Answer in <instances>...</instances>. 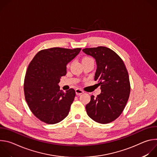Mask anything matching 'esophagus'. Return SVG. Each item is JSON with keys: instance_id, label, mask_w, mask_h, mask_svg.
Returning a JSON list of instances; mask_svg holds the SVG:
<instances>
[{"instance_id": "obj_1", "label": "esophagus", "mask_w": 157, "mask_h": 157, "mask_svg": "<svg viewBox=\"0 0 157 157\" xmlns=\"http://www.w3.org/2000/svg\"><path fill=\"white\" fill-rule=\"evenodd\" d=\"M83 93H84V91L81 89L78 88V89H76V95H80V94H82Z\"/></svg>"}]
</instances>
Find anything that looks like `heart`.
<instances>
[{
	"instance_id": "1",
	"label": "heart",
	"mask_w": 157,
	"mask_h": 157,
	"mask_svg": "<svg viewBox=\"0 0 157 157\" xmlns=\"http://www.w3.org/2000/svg\"><path fill=\"white\" fill-rule=\"evenodd\" d=\"M88 62H93L94 63V61L93 59L92 58L89 57V56H84L82 58V64L83 63H88ZM70 66V64H67V67H69Z\"/></svg>"
}]
</instances>
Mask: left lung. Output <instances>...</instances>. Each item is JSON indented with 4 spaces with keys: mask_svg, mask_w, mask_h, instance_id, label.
<instances>
[{
    "mask_svg": "<svg viewBox=\"0 0 157 157\" xmlns=\"http://www.w3.org/2000/svg\"><path fill=\"white\" fill-rule=\"evenodd\" d=\"M82 51L96 59L94 80L101 89L96 98L91 96L86 105V113L96 122L110 123L120 116L129 98L130 84L127 68L121 58L109 48L98 47Z\"/></svg>",
    "mask_w": 157,
    "mask_h": 157,
    "instance_id": "8db88e82",
    "label": "left lung"
}]
</instances>
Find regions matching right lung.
I'll list each match as a JSON object with an SVG mask.
<instances>
[{
	"label": "right lung",
	"instance_id": "obj_1",
	"mask_svg": "<svg viewBox=\"0 0 157 157\" xmlns=\"http://www.w3.org/2000/svg\"><path fill=\"white\" fill-rule=\"evenodd\" d=\"M81 48H52L38 52L31 61L24 79L26 102L41 121L54 124L68 115L76 93L73 88L64 93L58 83L66 74V65Z\"/></svg>",
	"mask_w": 157,
	"mask_h": 157
}]
</instances>
